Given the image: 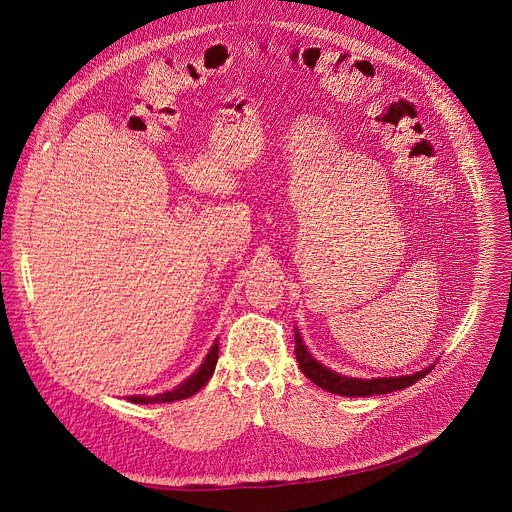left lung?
<instances>
[{"instance_id":"obj_1","label":"left lung","mask_w":512,"mask_h":512,"mask_svg":"<svg viewBox=\"0 0 512 512\" xmlns=\"http://www.w3.org/2000/svg\"><path fill=\"white\" fill-rule=\"evenodd\" d=\"M294 354L298 360L300 370L309 377L315 385L321 389L335 393V395H346V397H370V395H383L391 391H399L418 383L422 377L432 370V366L416 372V374H407V377H385V379H356V377H344V374L333 372L321 362H317L309 350L304 348L302 337L296 329L294 333Z\"/></svg>"}]
</instances>
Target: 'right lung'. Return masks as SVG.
<instances>
[{
	"label": "right lung",
	"instance_id": "add662e5",
	"mask_svg": "<svg viewBox=\"0 0 512 512\" xmlns=\"http://www.w3.org/2000/svg\"><path fill=\"white\" fill-rule=\"evenodd\" d=\"M218 342L210 348L206 360H203V364L191 374V377L187 381H183L177 389L173 391H164V393H158L154 397H146V395H131L127 397L131 403H168V401H177V399H187L191 395H195L201 387H206V383L210 381V377L214 374V368H216V362H218Z\"/></svg>",
	"mask_w": 512,
	"mask_h": 512
}]
</instances>
